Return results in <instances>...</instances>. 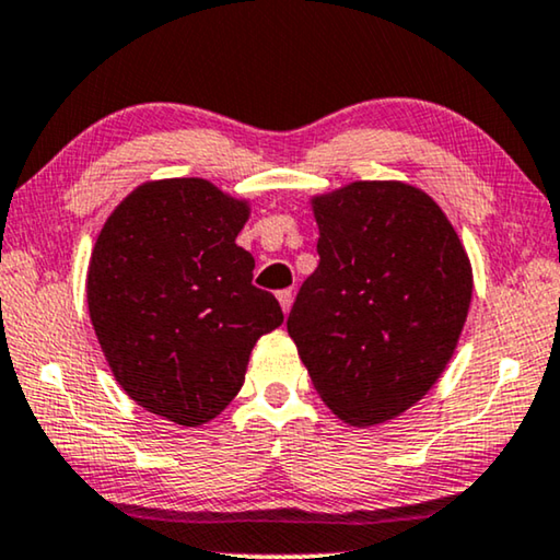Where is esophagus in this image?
<instances>
[{
	"instance_id": "obj_1",
	"label": "esophagus",
	"mask_w": 560,
	"mask_h": 560,
	"mask_svg": "<svg viewBox=\"0 0 560 560\" xmlns=\"http://www.w3.org/2000/svg\"><path fill=\"white\" fill-rule=\"evenodd\" d=\"M278 300H280L282 313H290V307H293V290H280Z\"/></svg>"
}]
</instances>
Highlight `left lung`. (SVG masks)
Returning a JSON list of instances; mask_svg holds the SVG:
<instances>
[{
	"label": "left lung",
	"instance_id": "left-lung-1",
	"mask_svg": "<svg viewBox=\"0 0 560 560\" xmlns=\"http://www.w3.org/2000/svg\"><path fill=\"white\" fill-rule=\"evenodd\" d=\"M315 272L288 334L338 419L374 427L404 415L455 353L472 300V265L427 191L351 182L311 199Z\"/></svg>",
	"mask_w": 560,
	"mask_h": 560
}]
</instances>
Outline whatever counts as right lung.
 I'll return each instance as SVG.
<instances>
[{
	"instance_id": "1",
	"label": "right lung",
	"mask_w": 560,
	"mask_h": 560,
	"mask_svg": "<svg viewBox=\"0 0 560 560\" xmlns=\"http://www.w3.org/2000/svg\"><path fill=\"white\" fill-rule=\"evenodd\" d=\"M249 201L207 179L145 182L113 209L88 265V311L120 388L151 415L199 427L245 384L257 338L282 323L253 285L237 234Z\"/></svg>"
}]
</instances>
